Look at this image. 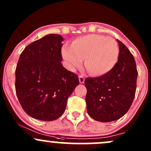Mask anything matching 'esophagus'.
<instances>
[{"label":"esophagus","mask_w":151,"mask_h":151,"mask_svg":"<svg viewBox=\"0 0 151 151\" xmlns=\"http://www.w3.org/2000/svg\"><path fill=\"white\" fill-rule=\"evenodd\" d=\"M79 81H80V83H81V84H83V83H84V82H85V77H83V76L80 75V76H79Z\"/></svg>","instance_id":"1"}]
</instances>
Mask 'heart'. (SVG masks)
<instances>
[{"label": "heart", "mask_w": 151, "mask_h": 151, "mask_svg": "<svg viewBox=\"0 0 151 151\" xmlns=\"http://www.w3.org/2000/svg\"><path fill=\"white\" fill-rule=\"evenodd\" d=\"M61 53L68 69L74 71L80 67L85 58L88 71L100 76L110 71L116 65L119 47L112 38L89 34L77 38L71 46H63Z\"/></svg>", "instance_id": "heart-1"}]
</instances>
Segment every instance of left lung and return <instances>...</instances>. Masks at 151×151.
I'll return each instance as SVG.
<instances>
[{
	"mask_svg": "<svg viewBox=\"0 0 151 151\" xmlns=\"http://www.w3.org/2000/svg\"><path fill=\"white\" fill-rule=\"evenodd\" d=\"M117 41L120 52L115 67L101 77L85 80L87 111L91 118L100 122H110L123 117L136 92V62L129 49Z\"/></svg>",
	"mask_w": 151,
	"mask_h": 151,
	"instance_id": "1",
	"label": "left lung"
}]
</instances>
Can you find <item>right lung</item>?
Masks as SVG:
<instances>
[{
	"instance_id": "right-lung-1",
	"label": "right lung",
	"mask_w": 151,
	"mask_h": 151,
	"mask_svg": "<svg viewBox=\"0 0 151 151\" xmlns=\"http://www.w3.org/2000/svg\"><path fill=\"white\" fill-rule=\"evenodd\" d=\"M49 34L28 45L15 71V89L22 109L30 117L52 121L61 116L68 96L79 85L77 74L62 65V42Z\"/></svg>"
}]
</instances>
